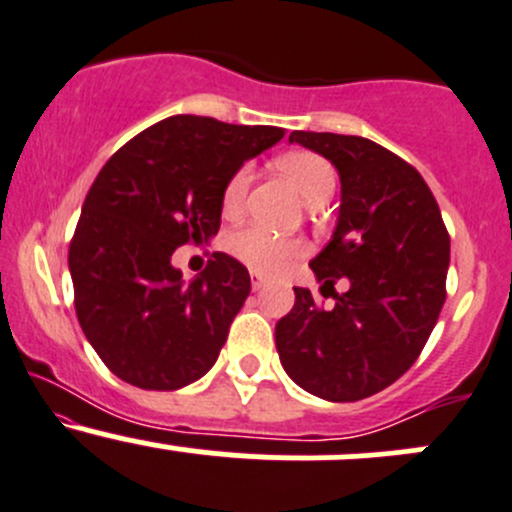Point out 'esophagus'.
I'll return each mask as SVG.
<instances>
[{"mask_svg": "<svg viewBox=\"0 0 512 512\" xmlns=\"http://www.w3.org/2000/svg\"><path fill=\"white\" fill-rule=\"evenodd\" d=\"M250 284H252V292H262V289H265V279H262L260 277V274H257V272H252L250 274Z\"/></svg>", "mask_w": 512, "mask_h": 512, "instance_id": "1", "label": "esophagus"}]
</instances>
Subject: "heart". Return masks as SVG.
<instances>
[{
	"label": "heart",
	"instance_id": "obj_1",
	"mask_svg": "<svg viewBox=\"0 0 512 512\" xmlns=\"http://www.w3.org/2000/svg\"><path fill=\"white\" fill-rule=\"evenodd\" d=\"M277 169L297 186L309 206H321L333 196L338 184L336 169L324 157L314 152H292L277 159ZM252 181V166L245 164L235 171L223 188V211L238 213L245 203L247 188ZM230 252L257 272L274 274L282 270L289 260L304 252V242L299 238H284L262 225H247L230 238Z\"/></svg>",
	"mask_w": 512,
	"mask_h": 512
}]
</instances>
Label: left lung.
<instances>
[{"instance_id": "1", "label": "left lung", "mask_w": 512, "mask_h": 512, "mask_svg": "<svg viewBox=\"0 0 512 512\" xmlns=\"http://www.w3.org/2000/svg\"><path fill=\"white\" fill-rule=\"evenodd\" d=\"M289 142L326 157L341 176L336 230L309 265L324 287L346 279L348 292L324 309L294 287L297 301L274 328L279 360L321 400H363L405 375L437 326L449 233L427 181L390 149L299 129Z\"/></svg>"}]
</instances>
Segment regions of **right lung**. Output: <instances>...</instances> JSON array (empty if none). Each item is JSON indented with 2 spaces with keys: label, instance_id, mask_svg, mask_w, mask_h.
<instances>
[{
  "label": "right lung",
  "instance_id": "obj_1",
  "mask_svg": "<svg viewBox=\"0 0 512 512\" xmlns=\"http://www.w3.org/2000/svg\"><path fill=\"white\" fill-rule=\"evenodd\" d=\"M282 137V127L174 115L102 166L68 267L80 328L117 378L142 390H179L213 368L250 294V274L213 252L184 284L171 255L218 233L228 179Z\"/></svg>",
  "mask_w": 512,
  "mask_h": 512
}]
</instances>
